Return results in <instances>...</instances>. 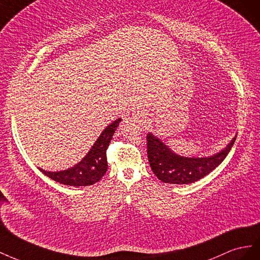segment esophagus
<instances>
[{"mask_svg": "<svg viewBox=\"0 0 260 260\" xmlns=\"http://www.w3.org/2000/svg\"><path fill=\"white\" fill-rule=\"evenodd\" d=\"M134 118L136 122H138L140 125H144L145 127L149 124V116H148V113H146L145 111H137V112L134 114Z\"/></svg>", "mask_w": 260, "mask_h": 260, "instance_id": "34e87169", "label": "esophagus"}]
</instances>
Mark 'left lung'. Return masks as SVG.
I'll return each instance as SVG.
<instances>
[{
	"instance_id": "obj_1",
	"label": "left lung",
	"mask_w": 260,
	"mask_h": 260,
	"mask_svg": "<svg viewBox=\"0 0 260 260\" xmlns=\"http://www.w3.org/2000/svg\"><path fill=\"white\" fill-rule=\"evenodd\" d=\"M147 154L152 172L159 180L170 184H190L209 174L225 159L236 139L226 148L208 158H185L175 154L151 133L147 134Z\"/></svg>"
}]
</instances>
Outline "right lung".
I'll use <instances>...</instances> for the list:
<instances>
[{
    "label": "right lung",
    "mask_w": 260,
    "mask_h": 260,
    "mask_svg": "<svg viewBox=\"0 0 260 260\" xmlns=\"http://www.w3.org/2000/svg\"><path fill=\"white\" fill-rule=\"evenodd\" d=\"M120 122L121 118H118L111 123L102 132L90 151L75 167L60 172H47L42 169L40 171L55 182L70 186H88L97 183L108 170L107 149Z\"/></svg>",
    "instance_id": "1"
}]
</instances>
